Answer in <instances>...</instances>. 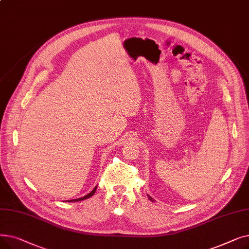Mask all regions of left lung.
<instances>
[{
  "label": "left lung",
  "mask_w": 249,
  "mask_h": 249,
  "mask_svg": "<svg viewBox=\"0 0 249 249\" xmlns=\"http://www.w3.org/2000/svg\"><path fill=\"white\" fill-rule=\"evenodd\" d=\"M147 197H148V199H149L151 202H154V200H153V199L150 197V196H148V195H147Z\"/></svg>",
  "instance_id": "obj_1"
}]
</instances>
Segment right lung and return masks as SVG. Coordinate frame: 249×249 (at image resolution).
Listing matches in <instances>:
<instances>
[{
  "label": "right lung",
  "mask_w": 249,
  "mask_h": 249,
  "mask_svg": "<svg viewBox=\"0 0 249 249\" xmlns=\"http://www.w3.org/2000/svg\"><path fill=\"white\" fill-rule=\"evenodd\" d=\"M97 188H98V186H96V187L94 188V190H93V191H91L90 193H89L88 195L84 196V197H82V198H78V199H73V200H69V201H65V202H78V201H83V200L89 199V198H90L91 196H93V195L96 193V190H97Z\"/></svg>",
  "instance_id": "obj_1"
}]
</instances>
